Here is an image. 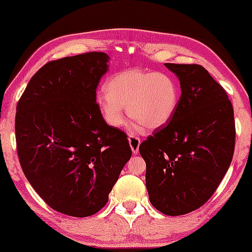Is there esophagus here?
<instances>
[{
    "label": "esophagus",
    "instance_id": "1",
    "mask_svg": "<svg viewBox=\"0 0 252 252\" xmlns=\"http://www.w3.org/2000/svg\"><path fill=\"white\" fill-rule=\"evenodd\" d=\"M128 141H129V146H130V148H132L133 153L134 154L139 153V147H140V143H141L140 137L135 136V135H129Z\"/></svg>",
    "mask_w": 252,
    "mask_h": 252
}]
</instances>
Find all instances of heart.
Instances as JSON below:
<instances>
[{
	"label": "heart",
	"instance_id": "1",
	"mask_svg": "<svg viewBox=\"0 0 252 252\" xmlns=\"http://www.w3.org/2000/svg\"><path fill=\"white\" fill-rule=\"evenodd\" d=\"M106 93L96 96L103 119L112 127L126 124L124 106L130 118L147 129H156L173 118L180 102V86L166 72L129 68L112 75Z\"/></svg>",
	"mask_w": 252,
	"mask_h": 252
}]
</instances>
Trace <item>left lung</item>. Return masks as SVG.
I'll use <instances>...</instances> for the list:
<instances>
[{
  "label": "left lung",
  "instance_id": "obj_1",
  "mask_svg": "<svg viewBox=\"0 0 252 252\" xmlns=\"http://www.w3.org/2000/svg\"><path fill=\"white\" fill-rule=\"evenodd\" d=\"M180 80L173 118L140 144L146 186L158 211L181 216L209 201L235 148V120L227 93L198 64L166 63Z\"/></svg>",
  "mask_w": 252,
  "mask_h": 252
}]
</instances>
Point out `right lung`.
<instances>
[{"mask_svg":"<svg viewBox=\"0 0 252 252\" xmlns=\"http://www.w3.org/2000/svg\"><path fill=\"white\" fill-rule=\"evenodd\" d=\"M109 56L92 51L48 62L17 104L20 166L40 197L64 215L88 217L109 199L132 156L127 135L109 126L96 88Z\"/></svg>","mask_w":252,"mask_h":252,"instance_id":"obj_1","label":"right lung"}]
</instances>
